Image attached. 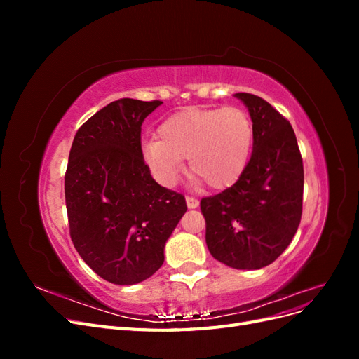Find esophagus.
Returning a JSON list of instances; mask_svg holds the SVG:
<instances>
[{"mask_svg":"<svg viewBox=\"0 0 359 359\" xmlns=\"http://www.w3.org/2000/svg\"><path fill=\"white\" fill-rule=\"evenodd\" d=\"M186 202H187V206L190 210H193V208H198L199 206V201L198 199H194V198H191V196H187L186 198Z\"/></svg>","mask_w":359,"mask_h":359,"instance_id":"34e87169","label":"esophagus"}]
</instances>
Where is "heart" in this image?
I'll use <instances>...</instances> for the list:
<instances>
[{
  "label": "heart",
  "instance_id": "heart-1",
  "mask_svg": "<svg viewBox=\"0 0 359 359\" xmlns=\"http://www.w3.org/2000/svg\"><path fill=\"white\" fill-rule=\"evenodd\" d=\"M158 139L142 144V160L160 186L173 187L189 160L193 175L214 190L233 186L253 148V123L241 107L187 109L158 127Z\"/></svg>",
  "mask_w": 359,
  "mask_h": 359
}]
</instances>
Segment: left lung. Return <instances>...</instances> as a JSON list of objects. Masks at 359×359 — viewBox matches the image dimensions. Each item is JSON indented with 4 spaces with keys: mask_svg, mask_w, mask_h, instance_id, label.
Listing matches in <instances>:
<instances>
[{
    "mask_svg": "<svg viewBox=\"0 0 359 359\" xmlns=\"http://www.w3.org/2000/svg\"><path fill=\"white\" fill-rule=\"evenodd\" d=\"M253 123V153L232 187L201 201L205 240L219 262L264 268L285 252L302 214L304 168L290 123L257 95L235 94Z\"/></svg>",
    "mask_w": 359,
    "mask_h": 359,
    "instance_id": "1",
    "label": "left lung"
}]
</instances>
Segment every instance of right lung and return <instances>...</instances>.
<instances>
[{"label":"right lung","mask_w":359,"mask_h":359,"mask_svg":"<svg viewBox=\"0 0 359 359\" xmlns=\"http://www.w3.org/2000/svg\"><path fill=\"white\" fill-rule=\"evenodd\" d=\"M161 104L119 99L76 133L64 178L70 236L95 274L136 285L165 262V244L187 211L186 198L151 177L140 127Z\"/></svg>","instance_id":"obj_1"}]
</instances>
